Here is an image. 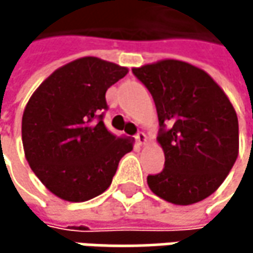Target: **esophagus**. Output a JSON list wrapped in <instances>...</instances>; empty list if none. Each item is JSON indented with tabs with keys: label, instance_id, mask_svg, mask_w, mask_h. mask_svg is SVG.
Segmentation results:
<instances>
[{
	"label": "esophagus",
	"instance_id": "34e87169",
	"mask_svg": "<svg viewBox=\"0 0 253 253\" xmlns=\"http://www.w3.org/2000/svg\"><path fill=\"white\" fill-rule=\"evenodd\" d=\"M136 143L139 145V146H143L145 143H146V134L143 133V131H139L137 134H136Z\"/></svg>",
	"mask_w": 253,
	"mask_h": 253
}]
</instances>
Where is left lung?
<instances>
[{
    "instance_id": "8db88e82",
    "label": "left lung",
    "mask_w": 253,
    "mask_h": 253,
    "mask_svg": "<svg viewBox=\"0 0 253 253\" xmlns=\"http://www.w3.org/2000/svg\"><path fill=\"white\" fill-rule=\"evenodd\" d=\"M151 92L160 120L157 137L166 167L148 176L149 189L174 205L212 195L239 155L237 114L224 90L205 70L180 60L131 69Z\"/></svg>"
}]
</instances>
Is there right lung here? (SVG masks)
Returning a JSON list of instances; mask_svg holds the SVG:
<instances>
[{
    "mask_svg": "<svg viewBox=\"0 0 253 253\" xmlns=\"http://www.w3.org/2000/svg\"><path fill=\"white\" fill-rule=\"evenodd\" d=\"M127 67L82 57L57 69L27 101L22 119L25 157L42 184L60 199L84 202L105 192L133 140L102 122L105 92Z\"/></svg>",
    "mask_w": 253,
    "mask_h": 253,
    "instance_id": "1",
    "label": "right lung"
}]
</instances>
